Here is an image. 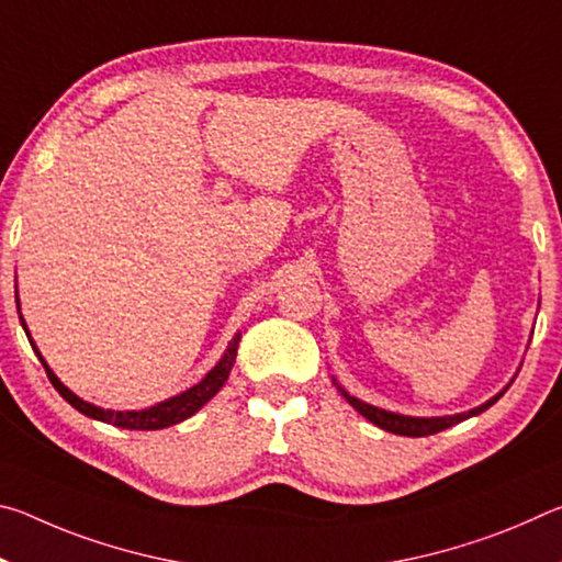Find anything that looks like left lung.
Segmentation results:
<instances>
[{
	"instance_id": "left-lung-1",
	"label": "left lung",
	"mask_w": 562,
	"mask_h": 562,
	"mask_svg": "<svg viewBox=\"0 0 562 562\" xmlns=\"http://www.w3.org/2000/svg\"><path fill=\"white\" fill-rule=\"evenodd\" d=\"M339 392H341V396H345L351 406L357 408V412H359L361 416L369 418V422H372V424H376L379 429L392 431V434H398V436H431V434H439V431H443V429H449V426L463 422V418H469V416H475V414L486 412L488 406L496 404L498 398L503 396V392H501L498 396H493L491 402L481 404V406H475V408H471V412H465V414H456V416H436V418H414V416H402V414L384 412V408H376V406H372V404L359 402L357 396L347 394L345 389H341V386H339Z\"/></svg>"
}]
</instances>
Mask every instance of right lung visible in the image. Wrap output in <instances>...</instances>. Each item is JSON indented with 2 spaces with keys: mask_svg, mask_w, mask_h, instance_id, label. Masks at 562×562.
I'll use <instances>...</instances> for the list:
<instances>
[{
  "mask_svg": "<svg viewBox=\"0 0 562 562\" xmlns=\"http://www.w3.org/2000/svg\"><path fill=\"white\" fill-rule=\"evenodd\" d=\"M19 319H22V317H19ZM22 327L26 331L24 322H22ZM26 337H30V331H26ZM237 345H240V335L233 337L231 347H227L223 359L217 361V364L211 369V372L205 374L203 382L195 384V386H190L188 392L178 394L173 398H168V402H160L158 406L144 408V412H109V408H99V406H93L89 402H83V398H79L76 394H71L69 389H66L59 382V379L54 376L52 369L46 367V361L42 359V355H40V351H36L34 341H32L36 357L42 359V364L46 369V376H49V382L54 384L56 392H59L66 398V402H69L74 408H79L81 414H87L91 418H99V422L121 426V429H136V431H156V429H166V426L180 424V422H183V418L193 416L203 404L211 402V398L217 392H221V386L225 384L227 374H231V369L235 364V357H237Z\"/></svg>",
  "mask_w": 562,
  "mask_h": 562,
  "instance_id": "add662e5",
  "label": "right lung"
}]
</instances>
